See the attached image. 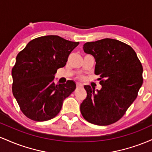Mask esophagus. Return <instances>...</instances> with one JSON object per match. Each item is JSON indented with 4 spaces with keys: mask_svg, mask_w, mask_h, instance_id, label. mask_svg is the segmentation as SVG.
<instances>
[{
    "mask_svg": "<svg viewBox=\"0 0 152 152\" xmlns=\"http://www.w3.org/2000/svg\"><path fill=\"white\" fill-rule=\"evenodd\" d=\"M82 87V84L81 83H77V86H76V88H81Z\"/></svg>",
    "mask_w": 152,
    "mask_h": 152,
    "instance_id": "obj_1",
    "label": "esophagus"
}]
</instances>
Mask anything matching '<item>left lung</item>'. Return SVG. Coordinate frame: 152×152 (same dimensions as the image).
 <instances>
[{"label": "left lung", "mask_w": 152, "mask_h": 152, "mask_svg": "<svg viewBox=\"0 0 152 152\" xmlns=\"http://www.w3.org/2000/svg\"><path fill=\"white\" fill-rule=\"evenodd\" d=\"M86 53L96 61L101 90L84 86L87 96L80 110L83 117L99 126L119 120L137 96L143 83V67L130 46L116 39L104 38L83 45Z\"/></svg>", "instance_id": "1"}]
</instances>
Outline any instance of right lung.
<instances>
[{
    "mask_svg": "<svg viewBox=\"0 0 152 152\" xmlns=\"http://www.w3.org/2000/svg\"><path fill=\"white\" fill-rule=\"evenodd\" d=\"M78 44L58 36H41L31 41L17 55L12 69V91L28 118L48 121L60 112L76 83L70 80L55 83L54 76L66 66L69 54Z\"/></svg>",
    "mask_w": 152,
    "mask_h": 152,
    "instance_id": "right-lung-1",
    "label": "right lung"
}]
</instances>
